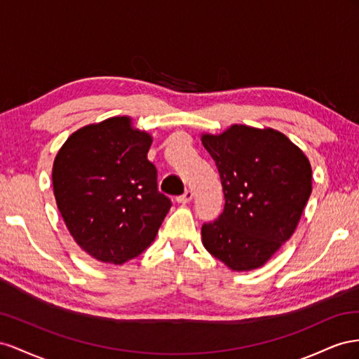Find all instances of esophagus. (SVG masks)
<instances>
[{
    "mask_svg": "<svg viewBox=\"0 0 359 359\" xmlns=\"http://www.w3.org/2000/svg\"><path fill=\"white\" fill-rule=\"evenodd\" d=\"M192 197H194L192 191L187 189L185 194H183V196H179V197L176 198V201H177V203H182V204H187V203H189V201L192 200Z\"/></svg>",
    "mask_w": 359,
    "mask_h": 359,
    "instance_id": "obj_1",
    "label": "esophagus"
}]
</instances>
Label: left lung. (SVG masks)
Masks as SVG:
<instances>
[{
    "label": "left lung",
    "mask_w": 359,
    "mask_h": 359,
    "mask_svg": "<svg viewBox=\"0 0 359 359\" xmlns=\"http://www.w3.org/2000/svg\"><path fill=\"white\" fill-rule=\"evenodd\" d=\"M224 191V210L201 227L203 245L233 271L257 269L287 242L311 194V165L273 129L234 125L203 135Z\"/></svg>",
    "instance_id": "left-lung-1"
}]
</instances>
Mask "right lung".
<instances>
[{"instance_id":"obj_1","label":"right lung","mask_w":359,"mask_h":359,"mask_svg":"<svg viewBox=\"0 0 359 359\" xmlns=\"http://www.w3.org/2000/svg\"><path fill=\"white\" fill-rule=\"evenodd\" d=\"M151 137L128 117L72 134L57 153L54 196L66 227L91 257L121 264L155 239L171 208L147 159Z\"/></svg>"}]
</instances>
